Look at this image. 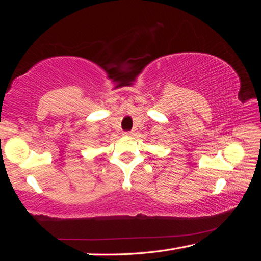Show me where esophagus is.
Masks as SVG:
<instances>
[{
  "label": "esophagus",
  "instance_id": "esophagus-1",
  "mask_svg": "<svg viewBox=\"0 0 261 261\" xmlns=\"http://www.w3.org/2000/svg\"><path fill=\"white\" fill-rule=\"evenodd\" d=\"M123 135H124V136H132V135H134V132H132V131H125Z\"/></svg>",
  "mask_w": 261,
  "mask_h": 261
}]
</instances>
